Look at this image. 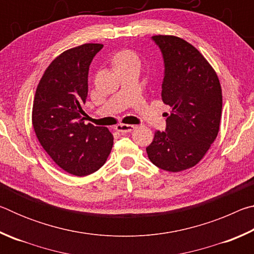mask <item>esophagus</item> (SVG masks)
Listing matches in <instances>:
<instances>
[{
	"label": "esophagus",
	"instance_id": "obj_1",
	"mask_svg": "<svg viewBox=\"0 0 254 254\" xmlns=\"http://www.w3.org/2000/svg\"><path fill=\"white\" fill-rule=\"evenodd\" d=\"M134 126H131V124H118L117 127H115V130L121 132V133H127V132H131L132 130H134Z\"/></svg>",
	"mask_w": 254,
	"mask_h": 254
}]
</instances>
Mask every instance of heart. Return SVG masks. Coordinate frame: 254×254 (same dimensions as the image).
<instances>
[{
  "label": "heart",
  "instance_id": "obj_1",
  "mask_svg": "<svg viewBox=\"0 0 254 254\" xmlns=\"http://www.w3.org/2000/svg\"><path fill=\"white\" fill-rule=\"evenodd\" d=\"M127 60H137L135 55L131 53V51H121V53H119L117 56H115L114 58V63L118 64V63H122V62H127Z\"/></svg>",
  "mask_w": 254,
  "mask_h": 254
}]
</instances>
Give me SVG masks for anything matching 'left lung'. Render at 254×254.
<instances>
[{"instance_id": "8db88e82", "label": "left lung", "mask_w": 254, "mask_h": 254, "mask_svg": "<svg viewBox=\"0 0 254 254\" xmlns=\"http://www.w3.org/2000/svg\"><path fill=\"white\" fill-rule=\"evenodd\" d=\"M165 72L161 98L171 107L166 130L154 132L147 147L154 166L170 173L197 165L216 139L222 89L216 72L194 46L174 36H153Z\"/></svg>"}]
</instances>
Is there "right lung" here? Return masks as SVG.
Listing matches in <instances>:
<instances>
[{"label":"right lung","mask_w":254,"mask_h":254,"mask_svg":"<svg viewBox=\"0 0 254 254\" xmlns=\"http://www.w3.org/2000/svg\"><path fill=\"white\" fill-rule=\"evenodd\" d=\"M101 44L64 51L47 68L38 85L32 124L42 148L60 168L87 176L104 165L113 147L105 127L85 124L83 105L88 93V70Z\"/></svg>","instance_id":"right-lung-1"}]
</instances>
